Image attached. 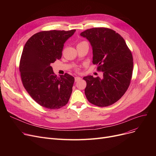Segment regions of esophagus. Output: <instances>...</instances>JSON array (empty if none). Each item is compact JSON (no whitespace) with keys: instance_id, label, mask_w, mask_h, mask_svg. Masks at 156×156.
Segmentation results:
<instances>
[{"instance_id":"1","label":"esophagus","mask_w":156,"mask_h":156,"mask_svg":"<svg viewBox=\"0 0 156 156\" xmlns=\"http://www.w3.org/2000/svg\"><path fill=\"white\" fill-rule=\"evenodd\" d=\"M81 79V78L80 77H79V76H76L75 78V81H78V80H80Z\"/></svg>"}]
</instances>
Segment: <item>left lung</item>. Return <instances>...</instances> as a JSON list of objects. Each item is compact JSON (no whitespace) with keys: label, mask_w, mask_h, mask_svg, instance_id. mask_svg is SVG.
<instances>
[{"label":"left lung","mask_w":156,"mask_h":156,"mask_svg":"<svg viewBox=\"0 0 156 156\" xmlns=\"http://www.w3.org/2000/svg\"><path fill=\"white\" fill-rule=\"evenodd\" d=\"M93 51V61L102 78L88 75L85 94L87 100L99 107L113 104L125 94L132 79L133 62L132 52L125 40L111 29L94 28L81 32Z\"/></svg>","instance_id":"left-lung-1"}]
</instances>
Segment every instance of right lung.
Returning a JSON list of instances; mask_svg holds the SVG:
<instances>
[{"instance_id":"1","label":"right lung","mask_w":156,"mask_h":156,"mask_svg":"<svg viewBox=\"0 0 156 156\" xmlns=\"http://www.w3.org/2000/svg\"><path fill=\"white\" fill-rule=\"evenodd\" d=\"M75 31H40L24 45L20 63L22 82L32 99L42 107L59 109L68 102L75 78L68 73L57 78L51 64L61 59L64 43Z\"/></svg>"}]
</instances>
